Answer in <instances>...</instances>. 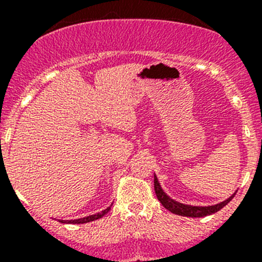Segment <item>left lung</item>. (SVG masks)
Returning a JSON list of instances; mask_svg holds the SVG:
<instances>
[{
    "label": "left lung",
    "instance_id": "obj_1",
    "mask_svg": "<svg viewBox=\"0 0 262 262\" xmlns=\"http://www.w3.org/2000/svg\"><path fill=\"white\" fill-rule=\"evenodd\" d=\"M155 191H156V195H157V199L160 200V203L166 208V209L170 210V212L173 214H178V215L191 216V218H200V216H207V215H210V214L216 213L218 210H221L222 208L226 207V205L233 199V195H232L231 198H228V199L224 200V202L219 203V204L216 205H212V207H192V205L181 204V203H178L175 202V200L171 199V198H168L167 195L163 192V190L161 189L160 186V182H158L156 176H155Z\"/></svg>",
    "mask_w": 262,
    "mask_h": 262
}]
</instances>
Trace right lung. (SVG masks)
Returning <instances> with one entry per match:
<instances>
[{
    "label": "right lung",
    "instance_id": "obj_1",
    "mask_svg": "<svg viewBox=\"0 0 262 262\" xmlns=\"http://www.w3.org/2000/svg\"><path fill=\"white\" fill-rule=\"evenodd\" d=\"M110 210V207L107 208V209L102 210L101 213H97V214H94V215H89V216H84V218H81V219H75V221H59L62 222V223H73V224H82V223H87V222H92V221H96V219H100L102 218V216L105 215L107 212Z\"/></svg>",
    "mask_w": 262,
    "mask_h": 262
}]
</instances>
